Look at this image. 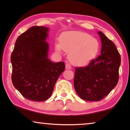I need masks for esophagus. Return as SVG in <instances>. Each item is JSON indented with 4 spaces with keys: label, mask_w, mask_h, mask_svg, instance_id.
I'll use <instances>...</instances> for the list:
<instances>
[{
    "label": "esophagus",
    "mask_w": 130,
    "mask_h": 130,
    "mask_svg": "<svg viewBox=\"0 0 130 130\" xmlns=\"http://www.w3.org/2000/svg\"><path fill=\"white\" fill-rule=\"evenodd\" d=\"M65 68H66V69H72V68L71 67V65H70L69 63H66Z\"/></svg>",
    "instance_id": "34e87169"
}]
</instances>
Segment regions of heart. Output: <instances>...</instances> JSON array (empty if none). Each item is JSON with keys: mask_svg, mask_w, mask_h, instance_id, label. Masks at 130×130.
Wrapping results in <instances>:
<instances>
[{"mask_svg": "<svg viewBox=\"0 0 130 130\" xmlns=\"http://www.w3.org/2000/svg\"><path fill=\"white\" fill-rule=\"evenodd\" d=\"M56 48L69 53V59L76 66H85L93 60L98 53L99 43L96 39L85 32L73 31L63 33L60 37V45Z\"/></svg>", "mask_w": 130, "mask_h": 130, "instance_id": "b5f03b06", "label": "heart"}]
</instances>
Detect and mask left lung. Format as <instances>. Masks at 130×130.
Wrapping results in <instances>:
<instances>
[{"instance_id": "obj_1", "label": "left lung", "mask_w": 130, "mask_h": 130, "mask_svg": "<svg viewBox=\"0 0 130 130\" xmlns=\"http://www.w3.org/2000/svg\"><path fill=\"white\" fill-rule=\"evenodd\" d=\"M102 43L101 54L88 65L76 67L74 87L78 95L87 101H99L117 85L121 57L115 44L99 31Z\"/></svg>"}]
</instances>
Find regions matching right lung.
Segmentation results:
<instances>
[{
	"mask_svg": "<svg viewBox=\"0 0 130 130\" xmlns=\"http://www.w3.org/2000/svg\"><path fill=\"white\" fill-rule=\"evenodd\" d=\"M48 30L43 26L28 28L18 37L11 56L13 85L25 98L35 102L50 98L65 69L63 62L54 63L47 58Z\"/></svg>",
	"mask_w": 130,
	"mask_h": 130,
	"instance_id": "obj_1",
	"label": "right lung"
}]
</instances>
